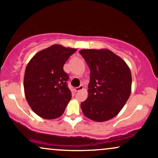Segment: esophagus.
Masks as SVG:
<instances>
[{
  "label": "esophagus",
  "instance_id": "esophagus-1",
  "mask_svg": "<svg viewBox=\"0 0 158 158\" xmlns=\"http://www.w3.org/2000/svg\"><path fill=\"white\" fill-rule=\"evenodd\" d=\"M83 88H84V87H83V85H80V86H79V87H77V88H75V91L76 92H78V91H79V90H83Z\"/></svg>",
  "mask_w": 158,
  "mask_h": 158
}]
</instances>
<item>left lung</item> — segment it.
I'll list each match as a JSON object with an SVG mask.
<instances>
[{"mask_svg": "<svg viewBox=\"0 0 158 158\" xmlns=\"http://www.w3.org/2000/svg\"><path fill=\"white\" fill-rule=\"evenodd\" d=\"M79 53L90 70L88 97L81 103L82 113L96 122L109 120L119 113L130 97V68L108 49H86Z\"/></svg>", "mask_w": 158, "mask_h": 158, "instance_id": "left-lung-1", "label": "left lung"}]
</instances>
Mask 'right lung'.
Masks as SVG:
<instances>
[{"mask_svg": "<svg viewBox=\"0 0 158 158\" xmlns=\"http://www.w3.org/2000/svg\"><path fill=\"white\" fill-rule=\"evenodd\" d=\"M77 49L53 44L41 50L29 61L23 88L27 101L41 118L52 119L64 113L71 99L64 64Z\"/></svg>", "mask_w": 158, "mask_h": 158, "instance_id": "add662e5", "label": "right lung"}]
</instances>
